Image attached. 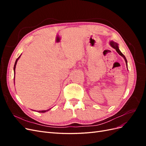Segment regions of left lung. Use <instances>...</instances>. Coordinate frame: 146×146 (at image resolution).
Here are the masks:
<instances>
[{
    "mask_svg": "<svg viewBox=\"0 0 146 146\" xmlns=\"http://www.w3.org/2000/svg\"><path fill=\"white\" fill-rule=\"evenodd\" d=\"M110 44H111V46L114 48H115L116 50V52L118 53V54H119V55H121L122 57H123V58H124V60H125V63H126V64H127V60H126L125 56L122 54V53L120 50H119L117 44L116 42H113V41H111V42H110Z\"/></svg>",
    "mask_w": 146,
    "mask_h": 146,
    "instance_id": "8db88e82",
    "label": "left lung"
}]
</instances>
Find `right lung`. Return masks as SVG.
<instances>
[{
  "mask_svg": "<svg viewBox=\"0 0 146 146\" xmlns=\"http://www.w3.org/2000/svg\"><path fill=\"white\" fill-rule=\"evenodd\" d=\"M20 56H21V55H20ZM20 56L18 57V58H17L16 59V62H15V65H14V71H15V68H16V63H17V60H18V59L19 58ZM46 111H47V110H42V111H38V112H39V113H45V112H46Z\"/></svg>",
  "mask_w": 146,
  "mask_h": 146,
  "instance_id": "add662e5",
  "label": "right lung"
}]
</instances>
